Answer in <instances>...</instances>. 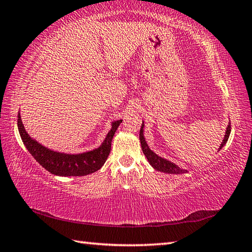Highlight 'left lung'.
I'll return each mask as SVG.
<instances>
[{
    "label": "left lung",
    "instance_id": "8db88e82",
    "mask_svg": "<svg viewBox=\"0 0 252 252\" xmlns=\"http://www.w3.org/2000/svg\"><path fill=\"white\" fill-rule=\"evenodd\" d=\"M144 121L142 123V126H141V130H140V140H141V146H142V151L145 155V157L147 158L148 162L151 163L152 167L157 170L160 171V172H164V173H170V174H183L186 173L187 170L184 169H181L179 165H176L175 163L169 161L167 159H163L161 157H159L157 154H155L153 151L149 149L147 143L145 141V137H144ZM229 133H231V123H228V126L226 127V132H225V136L223 138V142L221 144L220 148H219V151L225 145L228 137H229Z\"/></svg>",
    "mask_w": 252,
    "mask_h": 252
}]
</instances>
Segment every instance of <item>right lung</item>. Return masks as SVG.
Segmentation results:
<instances>
[{"mask_svg": "<svg viewBox=\"0 0 252 252\" xmlns=\"http://www.w3.org/2000/svg\"><path fill=\"white\" fill-rule=\"evenodd\" d=\"M121 122L122 120H117L111 123L110 131L98 148L82 154L58 153L41 145L26 132L20 114H18L17 125L26 148L44 169L58 176H83L93 173L103 167L109 156L112 137Z\"/></svg>", "mask_w": 252, "mask_h": 252, "instance_id": "add662e5", "label": "right lung"}]
</instances>
